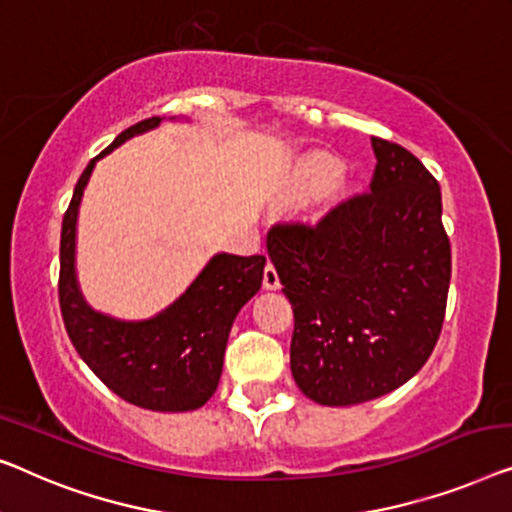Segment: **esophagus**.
I'll list each match as a JSON object with an SVG mask.
<instances>
[{
    "label": "esophagus",
    "instance_id": "34e87169",
    "mask_svg": "<svg viewBox=\"0 0 512 512\" xmlns=\"http://www.w3.org/2000/svg\"><path fill=\"white\" fill-rule=\"evenodd\" d=\"M262 285H264V290H278V287H280L278 271L273 269L271 262L264 266V280H262Z\"/></svg>",
    "mask_w": 512,
    "mask_h": 512
}]
</instances>
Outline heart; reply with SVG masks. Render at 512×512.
I'll return each mask as SVG.
<instances>
[{
  "instance_id": "obj_1",
  "label": "heart",
  "mask_w": 512,
  "mask_h": 512,
  "mask_svg": "<svg viewBox=\"0 0 512 512\" xmlns=\"http://www.w3.org/2000/svg\"><path fill=\"white\" fill-rule=\"evenodd\" d=\"M343 174V162L336 155L322 153V150H313V153L301 155L297 162L292 164L290 174H287L285 197L294 201V204H304V201L318 197L331 185L338 181ZM355 190L352 185H343L341 197Z\"/></svg>"
}]
</instances>
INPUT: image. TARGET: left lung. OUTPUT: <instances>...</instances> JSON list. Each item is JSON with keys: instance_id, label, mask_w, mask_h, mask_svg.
Wrapping results in <instances>:
<instances>
[{"instance_id": "obj_1", "label": "left lung", "mask_w": 512, "mask_h": 512, "mask_svg": "<svg viewBox=\"0 0 512 512\" xmlns=\"http://www.w3.org/2000/svg\"><path fill=\"white\" fill-rule=\"evenodd\" d=\"M371 146V194L315 229L273 227L266 239L294 311V383L322 406H355L408 383L434 350L448 301L441 187L406 148Z\"/></svg>"}]
</instances>
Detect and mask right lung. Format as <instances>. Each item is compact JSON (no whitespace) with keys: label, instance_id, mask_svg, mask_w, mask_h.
Masks as SVG:
<instances>
[{"label":"right lung","instance_id":"1","mask_svg":"<svg viewBox=\"0 0 512 512\" xmlns=\"http://www.w3.org/2000/svg\"><path fill=\"white\" fill-rule=\"evenodd\" d=\"M160 122L150 118L125 129L78 178L62 220L60 308L76 352L111 392L139 408L185 413L204 406L218 390L229 331L262 287L266 257L215 253L181 297L146 320H122L92 308L76 271L78 211L97 162Z\"/></svg>","mask_w":512,"mask_h":512}]
</instances>
